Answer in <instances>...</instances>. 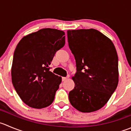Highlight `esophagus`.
Returning <instances> with one entry per match:
<instances>
[{"mask_svg":"<svg viewBox=\"0 0 131 131\" xmlns=\"http://www.w3.org/2000/svg\"><path fill=\"white\" fill-rule=\"evenodd\" d=\"M69 77H70L69 75H67V77H62V81H66V80L68 79L69 78Z\"/></svg>","mask_w":131,"mask_h":131,"instance_id":"esophagus-1","label":"esophagus"}]
</instances>
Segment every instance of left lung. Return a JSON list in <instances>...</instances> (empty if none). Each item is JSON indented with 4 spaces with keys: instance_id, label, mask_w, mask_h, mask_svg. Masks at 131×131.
<instances>
[{
    "instance_id": "left-lung-1",
    "label": "left lung",
    "mask_w": 131,
    "mask_h": 131,
    "mask_svg": "<svg viewBox=\"0 0 131 131\" xmlns=\"http://www.w3.org/2000/svg\"><path fill=\"white\" fill-rule=\"evenodd\" d=\"M67 36L77 67L70 102L81 112L96 111L108 102L118 86L116 49L109 38L96 29L68 30Z\"/></svg>"
}]
</instances>
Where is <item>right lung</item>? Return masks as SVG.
Segmentation results:
<instances>
[{"instance_id": "1", "label": "right lung", "mask_w": 131, "mask_h": 131, "mask_svg": "<svg viewBox=\"0 0 131 131\" xmlns=\"http://www.w3.org/2000/svg\"><path fill=\"white\" fill-rule=\"evenodd\" d=\"M64 32L45 28L26 35L16 46L11 67V79L16 93L28 106L42 109L53 102L61 82L49 71L57 50L65 43Z\"/></svg>"}]
</instances>
